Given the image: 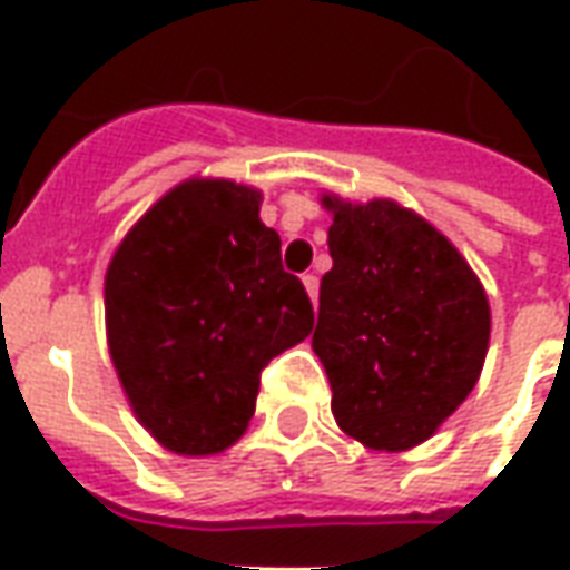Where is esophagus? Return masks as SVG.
Wrapping results in <instances>:
<instances>
[{
    "label": "esophagus",
    "instance_id": "1",
    "mask_svg": "<svg viewBox=\"0 0 570 570\" xmlns=\"http://www.w3.org/2000/svg\"><path fill=\"white\" fill-rule=\"evenodd\" d=\"M302 284H305V293H308V298L317 305V293H321V281H317V274H305L302 277Z\"/></svg>",
    "mask_w": 570,
    "mask_h": 570
}]
</instances>
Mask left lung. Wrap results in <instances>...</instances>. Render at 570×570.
Instances as JSON below:
<instances>
[{
	"label": "left lung",
	"instance_id": "8db88e82",
	"mask_svg": "<svg viewBox=\"0 0 570 570\" xmlns=\"http://www.w3.org/2000/svg\"><path fill=\"white\" fill-rule=\"evenodd\" d=\"M333 268L311 347L333 419L375 452L428 442L476 387L491 338L489 293L440 228L394 198L321 191Z\"/></svg>",
	"mask_w": 570,
	"mask_h": 570
}]
</instances>
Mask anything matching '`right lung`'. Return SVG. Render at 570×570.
Segmentation results:
<instances>
[{
  "label": "right lung",
  "mask_w": 570,
  "mask_h": 570,
  "mask_svg": "<svg viewBox=\"0 0 570 570\" xmlns=\"http://www.w3.org/2000/svg\"><path fill=\"white\" fill-rule=\"evenodd\" d=\"M259 207L256 186L188 176L130 225L106 268V345L121 391L151 440L183 458L235 445L262 370L314 326Z\"/></svg>",
  "instance_id": "obj_1"
}]
</instances>
